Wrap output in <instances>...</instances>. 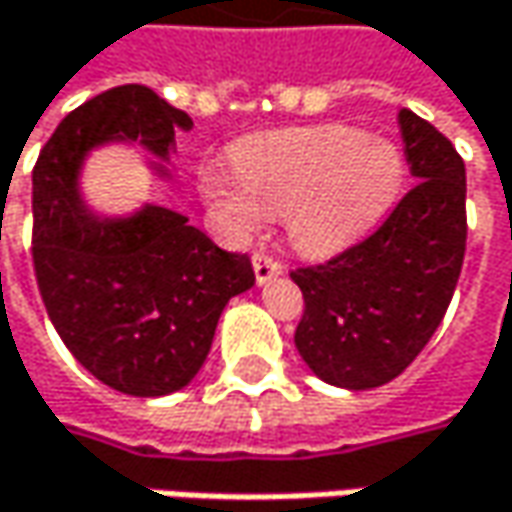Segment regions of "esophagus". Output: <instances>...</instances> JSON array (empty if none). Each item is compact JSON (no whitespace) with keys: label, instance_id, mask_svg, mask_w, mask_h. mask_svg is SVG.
Returning a JSON list of instances; mask_svg holds the SVG:
<instances>
[{"label":"esophagus","instance_id":"1","mask_svg":"<svg viewBox=\"0 0 512 512\" xmlns=\"http://www.w3.org/2000/svg\"><path fill=\"white\" fill-rule=\"evenodd\" d=\"M252 263H255L257 284H266V281H272V278H278V275L284 272L281 260H275L272 255H266V252H257V255L252 257Z\"/></svg>","mask_w":512,"mask_h":512}]
</instances>
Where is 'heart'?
Masks as SVG:
<instances>
[{
  "label": "heart",
  "mask_w": 512,
  "mask_h": 512,
  "mask_svg": "<svg viewBox=\"0 0 512 512\" xmlns=\"http://www.w3.org/2000/svg\"><path fill=\"white\" fill-rule=\"evenodd\" d=\"M234 169L202 166L199 187L210 208L240 234L284 213L290 243L307 257L337 255L366 237L390 213L404 184L398 146L351 125L243 140L234 149Z\"/></svg>",
  "instance_id": "b5f03b06"
}]
</instances>
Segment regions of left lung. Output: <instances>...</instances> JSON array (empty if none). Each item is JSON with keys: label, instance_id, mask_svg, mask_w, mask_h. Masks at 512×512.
<instances>
[{"label": "left lung", "instance_id": "left-lung-1", "mask_svg": "<svg viewBox=\"0 0 512 512\" xmlns=\"http://www.w3.org/2000/svg\"><path fill=\"white\" fill-rule=\"evenodd\" d=\"M416 184L384 225L337 257L290 272L304 296L302 360L346 390L398 378L440 328L466 255V166L451 140L398 114Z\"/></svg>", "mask_w": 512, "mask_h": 512}]
</instances>
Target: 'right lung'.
Here are the masks:
<instances>
[{"label":"right lung","mask_w":512,"mask_h":512,"mask_svg":"<svg viewBox=\"0 0 512 512\" xmlns=\"http://www.w3.org/2000/svg\"><path fill=\"white\" fill-rule=\"evenodd\" d=\"M175 128L190 131L193 119L155 90L111 87L61 119L31 175V255L46 313L93 378L140 398L187 387L228 299L255 284L249 255L219 249L175 210L99 219L81 205L78 169L93 146L140 140L166 161Z\"/></svg>","instance_id":"right-lung-1"}]
</instances>
